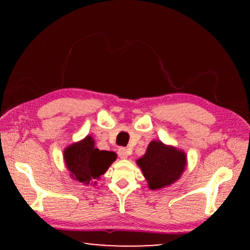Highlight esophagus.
I'll list each match as a JSON object with an SVG mask.
<instances>
[{"instance_id":"esophagus-1","label":"esophagus","mask_w":250,"mask_h":250,"mask_svg":"<svg viewBox=\"0 0 250 250\" xmlns=\"http://www.w3.org/2000/svg\"><path fill=\"white\" fill-rule=\"evenodd\" d=\"M129 154H130L129 150L125 149V147H124V146H121V147H119V149H118V155H119L121 159H126V158H128Z\"/></svg>"}]
</instances>
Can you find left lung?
Wrapping results in <instances>:
<instances>
[{
  "label": "left lung",
  "mask_w": 250,
  "mask_h": 250,
  "mask_svg": "<svg viewBox=\"0 0 250 250\" xmlns=\"http://www.w3.org/2000/svg\"><path fill=\"white\" fill-rule=\"evenodd\" d=\"M151 189L162 188L174 183L184 171L186 156L173 146H164L161 141H152L146 154L137 161Z\"/></svg>",
  "instance_id": "left-lung-1"
}]
</instances>
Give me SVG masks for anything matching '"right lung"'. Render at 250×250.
Returning <instances> with one entry per match:
<instances>
[{
	"label": "right lung",
	"mask_w": 250,
	"mask_h": 250,
	"mask_svg": "<svg viewBox=\"0 0 250 250\" xmlns=\"http://www.w3.org/2000/svg\"><path fill=\"white\" fill-rule=\"evenodd\" d=\"M94 146V140L88 135L83 141L67 147L64 152L66 167L70 171V175L83 184L96 183L117 158L113 152L100 151Z\"/></svg>",
	"instance_id": "1"
}]
</instances>
